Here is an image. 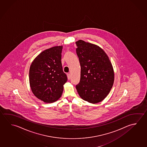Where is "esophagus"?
<instances>
[{
	"instance_id": "1",
	"label": "esophagus",
	"mask_w": 147,
	"mask_h": 147,
	"mask_svg": "<svg viewBox=\"0 0 147 147\" xmlns=\"http://www.w3.org/2000/svg\"><path fill=\"white\" fill-rule=\"evenodd\" d=\"M67 79L69 80H70V78H71V75H70V74H67Z\"/></svg>"
}]
</instances>
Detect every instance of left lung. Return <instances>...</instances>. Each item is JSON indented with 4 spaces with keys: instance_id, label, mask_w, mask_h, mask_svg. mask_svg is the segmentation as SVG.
I'll return each instance as SVG.
<instances>
[{
    "instance_id": "obj_1",
    "label": "left lung",
    "mask_w": 147,
    "mask_h": 147,
    "mask_svg": "<svg viewBox=\"0 0 147 147\" xmlns=\"http://www.w3.org/2000/svg\"><path fill=\"white\" fill-rule=\"evenodd\" d=\"M76 44L81 67L80 83L76 86L77 92L89 103H99L113 87L115 77L113 65L100 47L82 40Z\"/></svg>"
}]
</instances>
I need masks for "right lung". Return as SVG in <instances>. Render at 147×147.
<instances>
[{"instance_id": "obj_1", "label": "right lung", "mask_w": 147, "mask_h": 147, "mask_svg": "<svg viewBox=\"0 0 147 147\" xmlns=\"http://www.w3.org/2000/svg\"><path fill=\"white\" fill-rule=\"evenodd\" d=\"M62 46L45 49L36 56L29 69V84L34 95L45 103H53L62 95L67 76L62 70Z\"/></svg>"}]
</instances>
